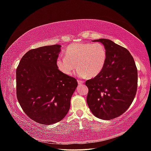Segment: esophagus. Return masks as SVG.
Segmentation results:
<instances>
[{
    "mask_svg": "<svg viewBox=\"0 0 151 151\" xmlns=\"http://www.w3.org/2000/svg\"><path fill=\"white\" fill-rule=\"evenodd\" d=\"M77 82H78V84H79V85L83 84H84V81H83V80H79V79L77 80Z\"/></svg>",
    "mask_w": 151,
    "mask_h": 151,
    "instance_id": "34e87169",
    "label": "esophagus"
}]
</instances>
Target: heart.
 <instances>
[{
	"label": "heart",
	"mask_w": 151,
	"mask_h": 151,
	"mask_svg": "<svg viewBox=\"0 0 151 151\" xmlns=\"http://www.w3.org/2000/svg\"><path fill=\"white\" fill-rule=\"evenodd\" d=\"M65 56L58 55L57 69L62 74L70 76L77 67V74L84 77H93L101 72L107 59V50L101 43H77L68 45Z\"/></svg>",
	"instance_id": "1"
}]
</instances>
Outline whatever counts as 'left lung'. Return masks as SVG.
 Instances as JSON below:
<instances>
[{"instance_id":"left-lung-1","label":"left lung","mask_w":151,"mask_h":151,"mask_svg":"<svg viewBox=\"0 0 151 151\" xmlns=\"http://www.w3.org/2000/svg\"><path fill=\"white\" fill-rule=\"evenodd\" d=\"M102 43L107 50V59L101 72L86 81L89 91L87 103L97 118L111 120L122 115L133 102L137 89V68L127 48L108 39Z\"/></svg>"}]
</instances>
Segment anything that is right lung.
Returning a JSON list of instances; mask_svg holds the SVG:
<instances>
[{"label":"right lung","mask_w":151,"mask_h":151,"mask_svg":"<svg viewBox=\"0 0 151 151\" xmlns=\"http://www.w3.org/2000/svg\"><path fill=\"white\" fill-rule=\"evenodd\" d=\"M60 47L54 45L30 50L16 69L18 101L27 116L40 124H53L65 116L78 84L74 77L57 69Z\"/></svg>","instance_id":"add662e5"}]
</instances>
